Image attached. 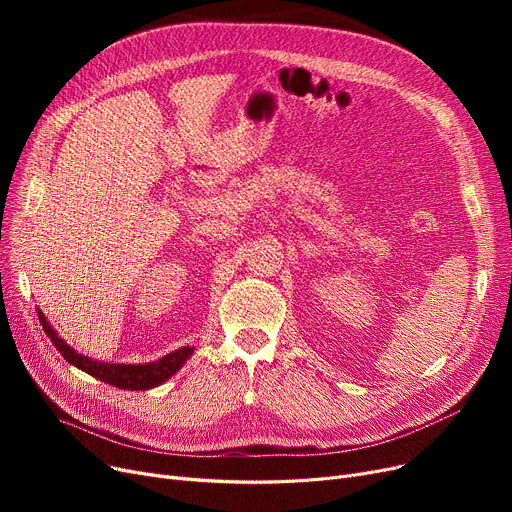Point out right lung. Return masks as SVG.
<instances>
[{"mask_svg":"<svg viewBox=\"0 0 512 512\" xmlns=\"http://www.w3.org/2000/svg\"><path fill=\"white\" fill-rule=\"evenodd\" d=\"M37 315L41 326L45 330V334L49 336V340L53 342V346L58 348V353H62V357L78 367L83 369L85 373L93 375V378L122 388V390H149L155 388L159 384H164L166 380H170L172 375L186 363V359L193 355L195 348L193 346H182L178 351L157 359L155 363H143V365H124V363H101V361H93L85 355H78L72 346H68L58 334L49 326V321L45 319V315L39 311L37 307Z\"/></svg>","mask_w":512,"mask_h":512,"instance_id":"obj_1","label":"right lung"}]
</instances>
